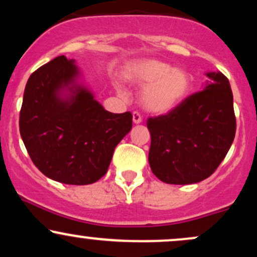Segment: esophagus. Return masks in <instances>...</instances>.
<instances>
[{"label":"esophagus","mask_w":257,"mask_h":257,"mask_svg":"<svg viewBox=\"0 0 257 257\" xmlns=\"http://www.w3.org/2000/svg\"><path fill=\"white\" fill-rule=\"evenodd\" d=\"M133 122L135 123V124H139V123L143 122V117H141V114L139 113V112L135 111L134 113H133Z\"/></svg>","instance_id":"obj_1"}]
</instances>
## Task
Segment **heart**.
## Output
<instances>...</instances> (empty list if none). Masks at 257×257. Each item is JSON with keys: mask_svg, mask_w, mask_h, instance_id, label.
<instances>
[{"mask_svg": "<svg viewBox=\"0 0 257 257\" xmlns=\"http://www.w3.org/2000/svg\"><path fill=\"white\" fill-rule=\"evenodd\" d=\"M126 78L140 87L146 85L141 102L155 113H166L178 107L191 88V76L186 70L157 59L134 63L126 71Z\"/></svg>", "mask_w": 257, "mask_h": 257, "instance_id": "1", "label": "heart"}]
</instances>
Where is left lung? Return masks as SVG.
Wrapping results in <instances>:
<instances>
[{"mask_svg":"<svg viewBox=\"0 0 257 257\" xmlns=\"http://www.w3.org/2000/svg\"><path fill=\"white\" fill-rule=\"evenodd\" d=\"M163 116L147 119L149 163L161 181L190 185L209 178L226 157L235 135L233 94L221 72Z\"/></svg>","mask_w":257,"mask_h":257,"instance_id":"obj_1","label":"left lung"}]
</instances>
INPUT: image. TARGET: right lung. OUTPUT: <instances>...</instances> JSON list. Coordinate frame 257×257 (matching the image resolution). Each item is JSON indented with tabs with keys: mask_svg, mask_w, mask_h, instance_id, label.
I'll use <instances>...</instances> for the list:
<instances>
[{
	"mask_svg": "<svg viewBox=\"0 0 257 257\" xmlns=\"http://www.w3.org/2000/svg\"><path fill=\"white\" fill-rule=\"evenodd\" d=\"M73 59L60 55L36 70L24 90L19 129L31 161L47 178L89 185L107 172L133 114L106 111L78 83Z\"/></svg>",
	"mask_w": 257,
	"mask_h": 257,
	"instance_id": "1",
	"label": "right lung"
}]
</instances>
